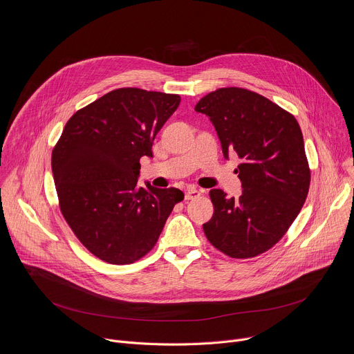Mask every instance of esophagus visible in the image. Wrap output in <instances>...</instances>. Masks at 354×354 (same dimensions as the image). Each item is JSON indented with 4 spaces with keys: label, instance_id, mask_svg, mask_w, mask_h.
Returning a JSON list of instances; mask_svg holds the SVG:
<instances>
[{
    "label": "esophagus",
    "instance_id": "esophagus-1",
    "mask_svg": "<svg viewBox=\"0 0 354 354\" xmlns=\"http://www.w3.org/2000/svg\"><path fill=\"white\" fill-rule=\"evenodd\" d=\"M200 196V192L194 187H187L186 192H185V200H193L196 197Z\"/></svg>",
    "mask_w": 354,
    "mask_h": 354
}]
</instances>
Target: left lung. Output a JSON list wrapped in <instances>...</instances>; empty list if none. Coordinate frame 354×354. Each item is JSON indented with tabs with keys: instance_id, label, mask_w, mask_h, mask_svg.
<instances>
[{
	"instance_id": "8db88e82",
	"label": "left lung",
	"mask_w": 354,
	"mask_h": 354,
	"mask_svg": "<svg viewBox=\"0 0 354 354\" xmlns=\"http://www.w3.org/2000/svg\"><path fill=\"white\" fill-rule=\"evenodd\" d=\"M194 111L210 118L224 157L242 160L235 169L242 194L210 190L214 213L203 231L227 257L255 258L283 238L306 203L311 171L299 124L270 99L236 86L210 92Z\"/></svg>"
}]
</instances>
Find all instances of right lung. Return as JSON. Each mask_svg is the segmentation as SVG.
<instances>
[{
    "label": "right lung",
    "mask_w": 354,
    "mask_h": 354,
    "mask_svg": "<svg viewBox=\"0 0 354 354\" xmlns=\"http://www.w3.org/2000/svg\"><path fill=\"white\" fill-rule=\"evenodd\" d=\"M180 96L119 88L77 111L52 153L59 205L80 242L100 261L133 263L153 249L182 190L138 185L140 158Z\"/></svg>",
    "instance_id": "1"
}]
</instances>
